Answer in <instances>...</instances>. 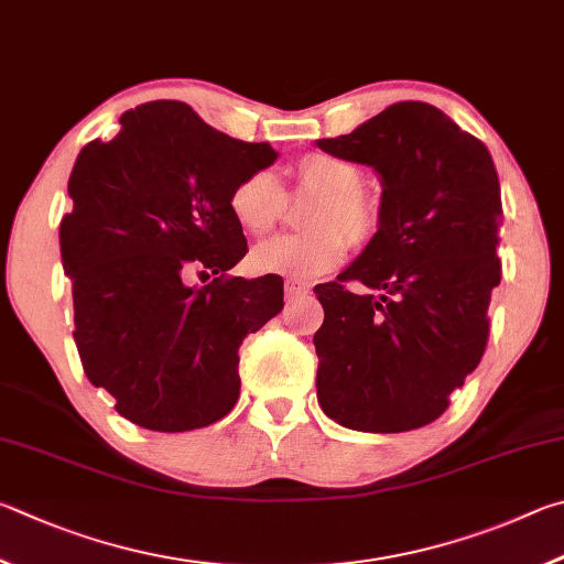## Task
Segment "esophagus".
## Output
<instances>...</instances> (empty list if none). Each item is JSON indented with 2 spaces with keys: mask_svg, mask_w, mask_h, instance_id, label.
Wrapping results in <instances>:
<instances>
[{
  "mask_svg": "<svg viewBox=\"0 0 564 564\" xmlns=\"http://www.w3.org/2000/svg\"><path fill=\"white\" fill-rule=\"evenodd\" d=\"M310 292V284L307 282H300V280H284V294H288V300L294 297H302V294Z\"/></svg>",
  "mask_w": 564,
  "mask_h": 564,
  "instance_id": "34e87169",
  "label": "esophagus"
}]
</instances>
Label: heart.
Instances as JSON below:
<instances>
[{
	"label": "heart",
	"instance_id": "obj_1",
	"mask_svg": "<svg viewBox=\"0 0 564 564\" xmlns=\"http://www.w3.org/2000/svg\"><path fill=\"white\" fill-rule=\"evenodd\" d=\"M302 193L317 195L307 213V235H284L257 245L250 267L264 276H290L310 282L344 262L347 240L367 242L377 232L379 213L364 191V175L354 163L337 155L310 153L294 165ZM235 223L247 235H264L280 220L288 193L270 171H254L237 181L227 197ZM348 235L344 238L340 232Z\"/></svg>",
	"mask_w": 564,
	"mask_h": 564
}]
</instances>
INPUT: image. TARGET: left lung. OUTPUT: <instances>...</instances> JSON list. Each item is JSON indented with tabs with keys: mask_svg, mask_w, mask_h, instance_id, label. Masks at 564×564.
<instances>
[{
	"mask_svg": "<svg viewBox=\"0 0 564 564\" xmlns=\"http://www.w3.org/2000/svg\"><path fill=\"white\" fill-rule=\"evenodd\" d=\"M317 145L373 167L383 187L377 235L337 282L314 288L319 406L351 431L421 429L448 409L488 344L500 282L496 165L478 138L421 101Z\"/></svg>",
	"mask_w": 564,
	"mask_h": 564,
	"instance_id": "obj_1",
	"label": "left lung"
}]
</instances>
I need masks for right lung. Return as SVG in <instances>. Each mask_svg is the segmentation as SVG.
Returning a JSON list of instances; mask_svg holds the SVG:
<instances>
[{
  "mask_svg": "<svg viewBox=\"0 0 564 564\" xmlns=\"http://www.w3.org/2000/svg\"><path fill=\"white\" fill-rule=\"evenodd\" d=\"M274 161L270 143L215 131L181 101L131 108L113 141L78 153L58 227L74 341L88 381L135 426L203 429L237 403V349L284 292L276 276H227L247 252L227 197ZM191 271L218 276L197 289Z\"/></svg>",
  "mask_w": 564,
  "mask_h": 564,
  "instance_id": "obj_1",
  "label": "right lung"
}]
</instances>
